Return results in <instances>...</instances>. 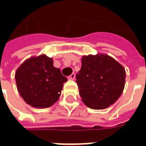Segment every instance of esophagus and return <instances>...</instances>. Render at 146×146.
<instances>
[{
  "instance_id": "34e87169",
  "label": "esophagus",
  "mask_w": 146,
  "mask_h": 146,
  "mask_svg": "<svg viewBox=\"0 0 146 146\" xmlns=\"http://www.w3.org/2000/svg\"><path fill=\"white\" fill-rule=\"evenodd\" d=\"M75 78H76V74L74 73H73L70 76H68V79L69 80H75Z\"/></svg>"
}]
</instances>
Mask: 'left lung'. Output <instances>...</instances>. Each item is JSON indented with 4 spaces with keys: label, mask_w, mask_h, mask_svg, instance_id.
<instances>
[{
    "label": "left lung",
    "mask_w": 146,
    "mask_h": 146,
    "mask_svg": "<svg viewBox=\"0 0 146 146\" xmlns=\"http://www.w3.org/2000/svg\"><path fill=\"white\" fill-rule=\"evenodd\" d=\"M76 75L80 96L88 107L103 110L115 103L125 85L122 65L107 54L85 55Z\"/></svg>",
    "instance_id": "8db88e82"
}]
</instances>
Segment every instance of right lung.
<instances>
[{"instance_id": "right-lung-1", "label": "right lung", "mask_w": 146, "mask_h": 146, "mask_svg": "<svg viewBox=\"0 0 146 146\" xmlns=\"http://www.w3.org/2000/svg\"><path fill=\"white\" fill-rule=\"evenodd\" d=\"M18 92L27 104L35 108H48L58 100L63 84L67 81L51 58L45 54L31 57L15 72Z\"/></svg>"}]
</instances>
